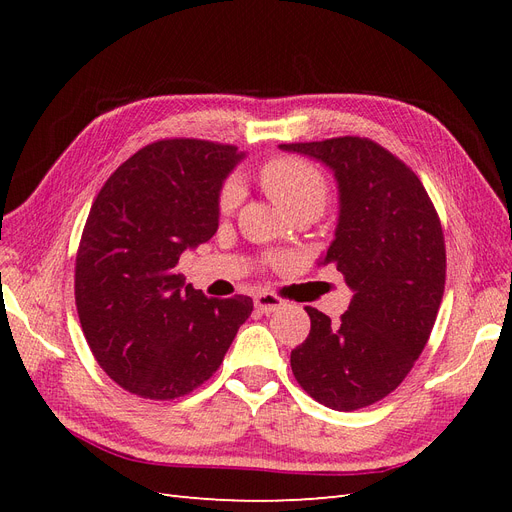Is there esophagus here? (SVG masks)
Returning <instances> with one entry per match:
<instances>
[{
	"label": "esophagus",
	"mask_w": 512,
	"mask_h": 512,
	"mask_svg": "<svg viewBox=\"0 0 512 512\" xmlns=\"http://www.w3.org/2000/svg\"><path fill=\"white\" fill-rule=\"evenodd\" d=\"M254 303H256V307L260 309L262 314H271V312H277V309L284 307V301L277 297V294L267 292V290L258 292L256 297H254Z\"/></svg>",
	"instance_id": "34e87169"
}]
</instances>
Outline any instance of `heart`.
Wrapping results in <instances>:
<instances>
[{
    "label": "heart",
    "mask_w": 512,
    "mask_h": 512,
    "mask_svg": "<svg viewBox=\"0 0 512 512\" xmlns=\"http://www.w3.org/2000/svg\"><path fill=\"white\" fill-rule=\"evenodd\" d=\"M260 183L273 203L286 213H322L329 200V185L320 170L299 158H273L260 168ZM243 198V185L237 177L224 181L218 209L224 215L235 211Z\"/></svg>",
    "instance_id": "1"
}]
</instances>
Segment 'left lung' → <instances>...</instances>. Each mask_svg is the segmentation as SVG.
I'll return each mask as SVG.
<instances>
[{"label":"left lung","instance_id":"left-lung-1","mask_svg":"<svg viewBox=\"0 0 512 512\" xmlns=\"http://www.w3.org/2000/svg\"><path fill=\"white\" fill-rule=\"evenodd\" d=\"M280 149L335 173L339 220L322 265H335L354 292L337 324L305 307L312 329L290 352L292 374L318 404L359 410L393 393L427 344L446 280L442 224L414 170L369 138Z\"/></svg>","mask_w":512,"mask_h":512}]
</instances>
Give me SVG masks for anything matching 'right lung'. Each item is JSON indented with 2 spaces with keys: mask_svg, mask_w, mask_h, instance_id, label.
Segmentation results:
<instances>
[{
  "mask_svg": "<svg viewBox=\"0 0 512 512\" xmlns=\"http://www.w3.org/2000/svg\"><path fill=\"white\" fill-rule=\"evenodd\" d=\"M235 145L162 138L106 179L87 215L74 299L91 354L121 389L168 401L192 393L224 361L254 303L185 286L179 256L218 230Z\"/></svg>",
  "mask_w": 512,
  "mask_h": 512,
  "instance_id": "1",
  "label": "right lung"
}]
</instances>
